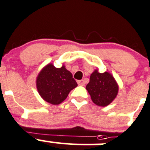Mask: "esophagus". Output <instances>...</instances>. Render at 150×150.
Here are the masks:
<instances>
[{"label": "esophagus", "mask_w": 150, "mask_h": 150, "mask_svg": "<svg viewBox=\"0 0 150 150\" xmlns=\"http://www.w3.org/2000/svg\"><path fill=\"white\" fill-rule=\"evenodd\" d=\"M78 84L79 86H85V81L83 80H80L78 81Z\"/></svg>", "instance_id": "1"}]
</instances>
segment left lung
Segmentation results:
<instances>
[{
  "label": "left lung",
  "mask_w": 150,
  "mask_h": 150,
  "mask_svg": "<svg viewBox=\"0 0 150 150\" xmlns=\"http://www.w3.org/2000/svg\"><path fill=\"white\" fill-rule=\"evenodd\" d=\"M86 88L93 103L101 107H105L114 101L119 91L118 83L114 76L108 72L100 73L98 69H94L91 74Z\"/></svg>",
  "instance_id": "obj_1"
}]
</instances>
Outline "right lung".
I'll return each instance as SVG.
<instances>
[{"label": "right lung", "instance_id": "obj_1", "mask_svg": "<svg viewBox=\"0 0 150 150\" xmlns=\"http://www.w3.org/2000/svg\"><path fill=\"white\" fill-rule=\"evenodd\" d=\"M36 88L42 98L52 105H59L67 97L69 93L77 87L72 75L66 69L55 67L48 64L42 69L36 77Z\"/></svg>", "mask_w": 150, "mask_h": 150}]
</instances>
